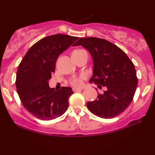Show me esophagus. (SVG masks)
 I'll use <instances>...</instances> for the list:
<instances>
[{
	"label": "esophagus",
	"mask_w": 155,
	"mask_h": 155,
	"mask_svg": "<svg viewBox=\"0 0 155 155\" xmlns=\"http://www.w3.org/2000/svg\"><path fill=\"white\" fill-rule=\"evenodd\" d=\"M81 90H82V88H73V91L74 92L81 91Z\"/></svg>",
	"instance_id": "34e87169"
}]
</instances>
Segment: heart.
Segmentation results:
<instances>
[{"label":"heart","instance_id":"b5f03b06","mask_svg":"<svg viewBox=\"0 0 155 155\" xmlns=\"http://www.w3.org/2000/svg\"><path fill=\"white\" fill-rule=\"evenodd\" d=\"M81 51V50H76L74 51V52H76V51ZM83 78H84V76H81V77H73L72 79H71V83L75 87L81 86V84H82Z\"/></svg>","mask_w":155,"mask_h":155}]
</instances>
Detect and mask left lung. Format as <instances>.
Instances as JSON below:
<instances>
[{"label":"left lung","instance_id":"1","mask_svg":"<svg viewBox=\"0 0 155 155\" xmlns=\"http://www.w3.org/2000/svg\"><path fill=\"white\" fill-rule=\"evenodd\" d=\"M75 46H82L93 60V74L90 82L106 90L97 99L87 103L90 112L104 119L118 116L132 102L138 78L133 62L120 48L105 39L81 38Z\"/></svg>","mask_w":155,"mask_h":155}]
</instances>
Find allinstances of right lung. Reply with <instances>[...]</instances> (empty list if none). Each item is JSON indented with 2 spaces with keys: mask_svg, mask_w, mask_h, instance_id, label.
Instances as JSON below:
<instances>
[{
  "mask_svg": "<svg viewBox=\"0 0 155 155\" xmlns=\"http://www.w3.org/2000/svg\"><path fill=\"white\" fill-rule=\"evenodd\" d=\"M78 37L56 34L46 37L33 44L19 65L16 87L21 102L27 111L41 120L58 118L66 111L72 89L62 87L54 90L49 80L54 72L59 55Z\"/></svg>",
  "mask_w": 155,
  "mask_h": 155,
  "instance_id": "1",
  "label": "right lung"
}]
</instances>
